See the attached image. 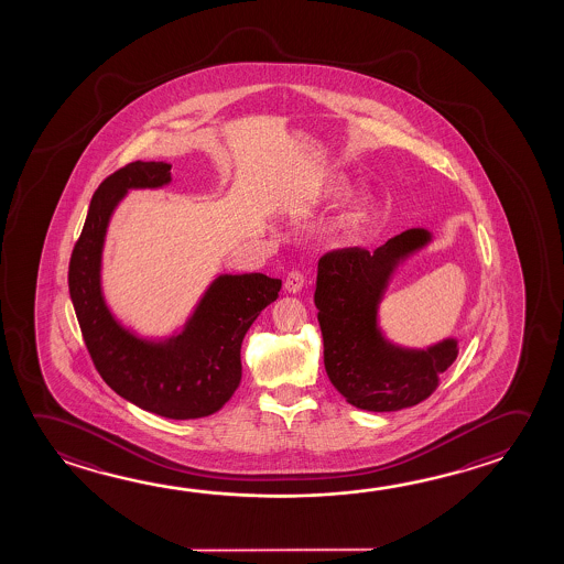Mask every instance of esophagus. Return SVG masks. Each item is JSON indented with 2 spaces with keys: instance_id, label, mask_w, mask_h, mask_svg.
<instances>
[{
  "instance_id": "34e87169",
  "label": "esophagus",
  "mask_w": 564,
  "mask_h": 564,
  "mask_svg": "<svg viewBox=\"0 0 564 564\" xmlns=\"http://www.w3.org/2000/svg\"><path fill=\"white\" fill-rule=\"evenodd\" d=\"M305 284V274L302 270H292L288 272L286 280H284V288L290 294H297Z\"/></svg>"
}]
</instances>
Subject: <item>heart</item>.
<instances>
[{
    "mask_svg": "<svg viewBox=\"0 0 564 564\" xmlns=\"http://www.w3.org/2000/svg\"><path fill=\"white\" fill-rule=\"evenodd\" d=\"M367 219V209L365 207H355L347 217V227L349 229H357L358 225Z\"/></svg>",
    "mask_w": 564,
    "mask_h": 564,
    "instance_id": "1",
    "label": "heart"
}]
</instances>
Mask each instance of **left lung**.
Returning <instances> with one entry per match:
<instances>
[{"label":"left lung","instance_id":"left-lung-1","mask_svg":"<svg viewBox=\"0 0 564 564\" xmlns=\"http://www.w3.org/2000/svg\"><path fill=\"white\" fill-rule=\"evenodd\" d=\"M425 229H408L376 251L360 247L327 252L317 264L315 307L323 335V362L345 400L368 412H395L427 400L455 362L456 340L427 350L386 343L376 310L395 264L430 241Z\"/></svg>","mask_w":564,"mask_h":564}]
</instances>
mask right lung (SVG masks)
<instances>
[{"mask_svg": "<svg viewBox=\"0 0 564 564\" xmlns=\"http://www.w3.org/2000/svg\"><path fill=\"white\" fill-rule=\"evenodd\" d=\"M169 162H131L104 180L68 267L72 304L91 362L106 384L129 402L169 420H197L224 408L241 382V345L259 313L282 288L267 274L219 276L178 337L137 339L111 317L99 288L109 217L129 188L171 182Z\"/></svg>", "mask_w": 564, "mask_h": 564, "instance_id": "add662e5", "label": "right lung"}]
</instances>
